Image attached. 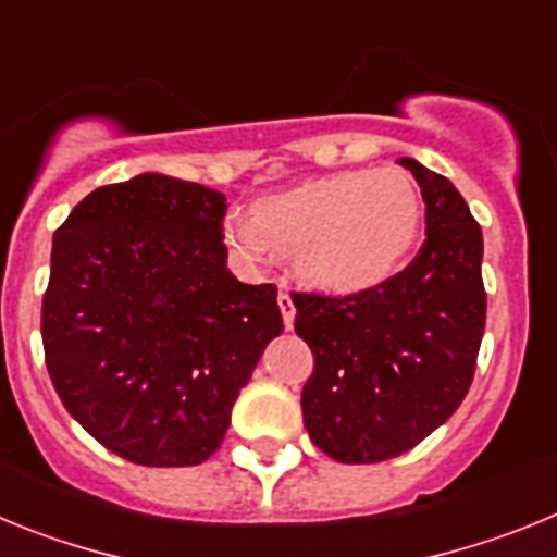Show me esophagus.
Returning a JSON list of instances; mask_svg holds the SVG:
<instances>
[{
    "instance_id": "34e87169",
    "label": "esophagus",
    "mask_w": 557,
    "mask_h": 557,
    "mask_svg": "<svg viewBox=\"0 0 557 557\" xmlns=\"http://www.w3.org/2000/svg\"><path fill=\"white\" fill-rule=\"evenodd\" d=\"M277 305H280V313H283V324L290 330L294 327V315H297V308H294V299H290L288 290H280Z\"/></svg>"
}]
</instances>
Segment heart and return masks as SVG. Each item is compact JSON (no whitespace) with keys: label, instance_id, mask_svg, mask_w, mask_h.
I'll return each instance as SVG.
<instances>
[{"label":"heart","instance_id":"1","mask_svg":"<svg viewBox=\"0 0 557 557\" xmlns=\"http://www.w3.org/2000/svg\"><path fill=\"white\" fill-rule=\"evenodd\" d=\"M422 230V197L403 169H344L310 177L230 213L222 238L247 267L294 258L299 280L324 294L377 288L403 269Z\"/></svg>","mask_w":557,"mask_h":557}]
</instances>
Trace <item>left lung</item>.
<instances>
[{"label": "left lung", "instance_id": "obj_1", "mask_svg": "<svg viewBox=\"0 0 557 557\" xmlns=\"http://www.w3.org/2000/svg\"><path fill=\"white\" fill-rule=\"evenodd\" d=\"M422 188L428 238L408 269L352 297L294 294L313 352L302 422L341 463L397 458L447 422L485 330L483 233L447 177L399 158Z\"/></svg>", "mask_w": 557, "mask_h": 557}]
</instances>
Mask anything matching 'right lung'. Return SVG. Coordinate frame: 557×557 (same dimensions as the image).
Returning <instances> with one entry per match:
<instances>
[{
    "label": "right lung",
    "mask_w": 557,
    "mask_h": 557,
    "mask_svg": "<svg viewBox=\"0 0 557 557\" xmlns=\"http://www.w3.org/2000/svg\"><path fill=\"white\" fill-rule=\"evenodd\" d=\"M227 197L169 174L91 191L52 238L41 335L60 403L110 453L197 466L283 333L274 285L230 274Z\"/></svg>",
    "instance_id": "add662e5"
}]
</instances>
